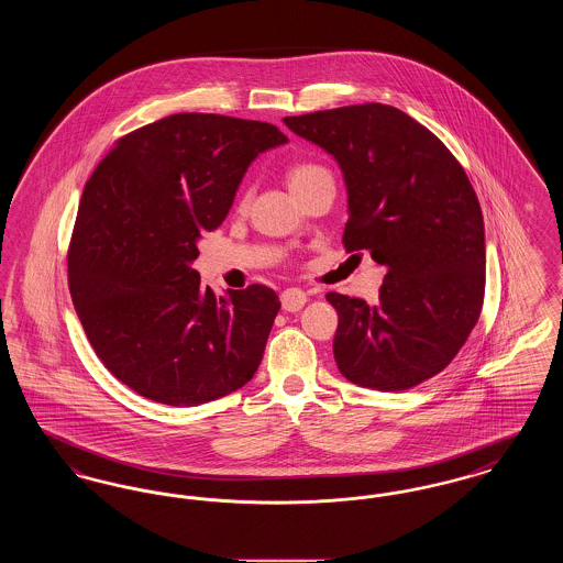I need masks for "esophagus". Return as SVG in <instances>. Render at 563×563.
<instances>
[{
	"instance_id": "34e87169",
	"label": "esophagus",
	"mask_w": 563,
	"mask_h": 563,
	"mask_svg": "<svg viewBox=\"0 0 563 563\" xmlns=\"http://www.w3.org/2000/svg\"><path fill=\"white\" fill-rule=\"evenodd\" d=\"M306 301H308V295L303 294L301 289H285L283 295H280V303H283V310L285 312H297V310H301L303 306H306Z\"/></svg>"
}]
</instances>
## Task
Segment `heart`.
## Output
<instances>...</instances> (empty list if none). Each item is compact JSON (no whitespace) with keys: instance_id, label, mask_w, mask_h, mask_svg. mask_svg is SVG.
<instances>
[{"instance_id":"1","label":"heart","mask_w":563,"mask_h":563,"mask_svg":"<svg viewBox=\"0 0 563 563\" xmlns=\"http://www.w3.org/2000/svg\"><path fill=\"white\" fill-rule=\"evenodd\" d=\"M321 177H329V173L322 166L312 164V162H297V164H291L285 173L287 186L294 194H297L299 189L308 188L312 181H317ZM244 202H246V194L242 196V205Z\"/></svg>"}]
</instances>
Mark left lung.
<instances>
[{
	"mask_svg": "<svg viewBox=\"0 0 563 563\" xmlns=\"http://www.w3.org/2000/svg\"><path fill=\"white\" fill-rule=\"evenodd\" d=\"M338 162L344 246L384 266L375 306L327 294L333 356L363 388L407 390L445 369L479 321L485 232L477 194L452 152L401 109L365 103L283 120Z\"/></svg>",
	"mask_w": 563,
	"mask_h": 563,
	"instance_id": "left-lung-1",
	"label": "left lung"
}]
</instances>
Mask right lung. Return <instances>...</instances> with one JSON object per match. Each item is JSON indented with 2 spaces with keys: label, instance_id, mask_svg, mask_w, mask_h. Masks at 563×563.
Masks as SVG:
<instances>
[{
  "label": "right lung",
  "instance_id": "right-lung-1",
  "mask_svg": "<svg viewBox=\"0 0 563 563\" xmlns=\"http://www.w3.org/2000/svg\"><path fill=\"white\" fill-rule=\"evenodd\" d=\"M287 141L268 122L175 113L122 136L86 181L69 291L97 356L141 397L196 407L257 372L278 295L217 297L191 264L251 162Z\"/></svg>",
  "mask_w": 563,
  "mask_h": 563
}]
</instances>
